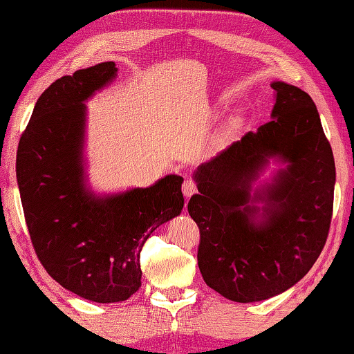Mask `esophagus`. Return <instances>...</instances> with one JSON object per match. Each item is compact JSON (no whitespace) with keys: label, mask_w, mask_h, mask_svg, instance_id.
<instances>
[{"label":"esophagus","mask_w":354,"mask_h":354,"mask_svg":"<svg viewBox=\"0 0 354 354\" xmlns=\"http://www.w3.org/2000/svg\"><path fill=\"white\" fill-rule=\"evenodd\" d=\"M196 183H194V180H192V178H187L185 182H183V185H182V193H183V196L185 198H189V196H193L194 193H196Z\"/></svg>","instance_id":"34e87169"}]
</instances>
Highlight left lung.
Masks as SVG:
<instances>
[{
  "label": "left lung",
  "instance_id": "obj_1",
  "mask_svg": "<svg viewBox=\"0 0 354 354\" xmlns=\"http://www.w3.org/2000/svg\"><path fill=\"white\" fill-rule=\"evenodd\" d=\"M271 121L194 171L188 212L198 266L225 299L252 304L299 283L319 257L334 206L335 162L315 102L273 81ZM271 162L281 167L255 186Z\"/></svg>",
  "mask_w": 354,
  "mask_h": 354
}]
</instances>
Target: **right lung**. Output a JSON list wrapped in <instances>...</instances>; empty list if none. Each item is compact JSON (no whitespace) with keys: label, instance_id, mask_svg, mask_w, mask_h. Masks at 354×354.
I'll list each match as a JSON object with an SVG mask.
<instances>
[{"label":"right lung","instance_id":"right-lung-1","mask_svg":"<svg viewBox=\"0 0 354 354\" xmlns=\"http://www.w3.org/2000/svg\"><path fill=\"white\" fill-rule=\"evenodd\" d=\"M115 62L55 80L35 105L17 148V183L30 238L46 271L97 304L127 300L140 288V250L183 209L182 182L99 194L86 174L88 102L113 83Z\"/></svg>","mask_w":354,"mask_h":354}]
</instances>
